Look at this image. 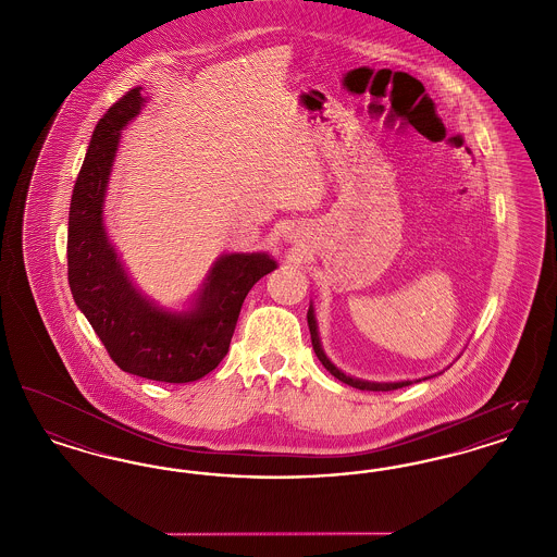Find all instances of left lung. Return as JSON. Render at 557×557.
<instances>
[{
  "instance_id": "left-lung-1",
  "label": "left lung",
  "mask_w": 557,
  "mask_h": 557,
  "mask_svg": "<svg viewBox=\"0 0 557 557\" xmlns=\"http://www.w3.org/2000/svg\"><path fill=\"white\" fill-rule=\"evenodd\" d=\"M307 321H309V332H311L313 350H315L319 361L323 363V368H325V370L330 371L334 377H338L341 382H345V384L352 386V388H359V391H375V393L397 391V388H403V386H409V384H411L409 380H407V382H395V384H375V382H363V380H355V377L346 375V373L338 370V368H336V366L325 357V352L321 350V343H319L318 336V323H315V315H313V309H311V307H309V313H307Z\"/></svg>"
}]
</instances>
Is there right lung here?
<instances>
[{
    "label": "right lung",
    "instance_id": "add662e5",
    "mask_svg": "<svg viewBox=\"0 0 557 557\" xmlns=\"http://www.w3.org/2000/svg\"><path fill=\"white\" fill-rule=\"evenodd\" d=\"M129 89L98 121L69 211V286L110 359L127 373L184 384L214 370L227 355L250 288L275 269L265 252L225 255L211 269L194 311L171 315L152 307L127 280L102 223V205L121 129L144 104Z\"/></svg>",
    "mask_w": 557,
    "mask_h": 557
}]
</instances>
